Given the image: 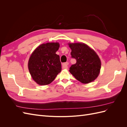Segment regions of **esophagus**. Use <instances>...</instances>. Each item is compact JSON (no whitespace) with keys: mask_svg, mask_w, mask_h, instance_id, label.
<instances>
[{"mask_svg":"<svg viewBox=\"0 0 127 127\" xmlns=\"http://www.w3.org/2000/svg\"><path fill=\"white\" fill-rule=\"evenodd\" d=\"M69 64V63L68 62L67 63H63L62 64V67L63 69H67L68 68V66Z\"/></svg>","mask_w":127,"mask_h":127,"instance_id":"34e87169","label":"esophagus"}]
</instances>
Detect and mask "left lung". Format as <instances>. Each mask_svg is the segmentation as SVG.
I'll use <instances>...</instances> for the list:
<instances>
[{
  "mask_svg": "<svg viewBox=\"0 0 127 127\" xmlns=\"http://www.w3.org/2000/svg\"><path fill=\"white\" fill-rule=\"evenodd\" d=\"M71 56L76 60L69 71L78 81L83 84L91 83L96 78L100 72V59L94 50L83 43H69Z\"/></svg>",
  "mask_w": 127,
  "mask_h": 127,
  "instance_id": "left-lung-1",
  "label": "left lung"
}]
</instances>
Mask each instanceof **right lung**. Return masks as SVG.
<instances>
[{"label": "right lung", "mask_w": 127, "mask_h": 127, "mask_svg": "<svg viewBox=\"0 0 127 127\" xmlns=\"http://www.w3.org/2000/svg\"><path fill=\"white\" fill-rule=\"evenodd\" d=\"M59 43L42 44L31 56L28 68L33 79L40 85H46L54 80L61 70L59 56L56 52Z\"/></svg>", "instance_id": "obj_1"}]
</instances>
